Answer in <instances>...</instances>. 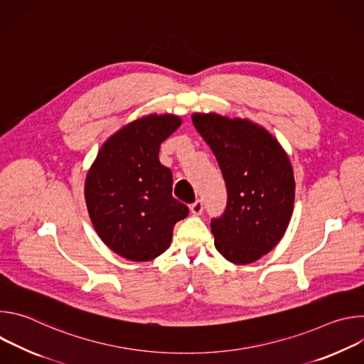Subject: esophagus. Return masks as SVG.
<instances>
[{
	"instance_id": "34e87169",
	"label": "esophagus",
	"mask_w": 364,
	"mask_h": 364,
	"mask_svg": "<svg viewBox=\"0 0 364 364\" xmlns=\"http://www.w3.org/2000/svg\"><path fill=\"white\" fill-rule=\"evenodd\" d=\"M190 210H191V213L196 215V216L201 215V213H203V201H201V200H196V201L190 205Z\"/></svg>"
}]
</instances>
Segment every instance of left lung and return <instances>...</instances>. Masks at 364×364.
<instances>
[{"label": "left lung", "instance_id": "1", "mask_svg": "<svg viewBox=\"0 0 364 364\" xmlns=\"http://www.w3.org/2000/svg\"><path fill=\"white\" fill-rule=\"evenodd\" d=\"M222 170L226 209L210 222L216 249L233 264H250L274 249L291 220L295 181L278 141L243 119L191 117Z\"/></svg>", "mask_w": 364, "mask_h": 364}]
</instances>
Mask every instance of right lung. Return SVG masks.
<instances>
[{"instance_id": "obj_1", "label": "right lung", "mask_w": 364, "mask_h": 364, "mask_svg": "<svg viewBox=\"0 0 364 364\" xmlns=\"http://www.w3.org/2000/svg\"><path fill=\"white\" fill-rule=\"evenodd\" d=\"M181 124L174 115H149L112 135L87 173L90 220L115 253L149 261L171 243L173 228L188 207L173 197V173L159 160L160 145Z\"/></svg>"}]
</instances>
